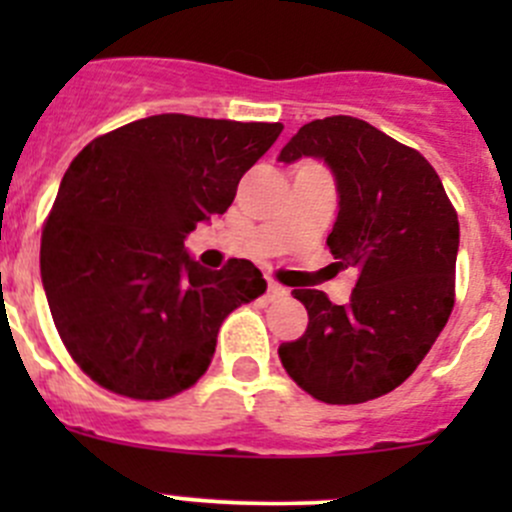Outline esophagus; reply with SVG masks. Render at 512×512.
<instances>
[{"mask_svg": "<svg viewBox=\"0 0 512 512\" xmlns=\"http://www.w3.org/2000/svg\"><path fill=\"white\" fill-rule=\"evenodd\" d=\"M285 294H287V289L282 285H277V282H270V285H267V299H280V297H285Z\"/></svg>", "mask_w": 512, "mask_h": 512, "instance_id": "34e87169", "label": "esophagus"}]
</instances>
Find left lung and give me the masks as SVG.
I'll list each match as a JSON object with an SVG mask.
<instances>
[{
	"label": "left lung",
	"instance_id": "1",
	"mask_svg": "<svg viewBox=\"0 0 512 512\" xmlns=\"http://www.w3.org/2000/svg\"><path fill=\"white\" fill-rule=\"evenodd\" d=\"M299 158L332 170L339 213L327 245L359 280L347 304L294 289L307 332L277 352L314 399L364 404L404 384L451 317L458 215L421 153L359 118L304 123L277 156Z\"/></svg>",
	"mask_w": 512,
	"mask_h": 512
}]
</instances>
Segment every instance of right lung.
I'll return each instance as SVG.
<instances>
[{
  "label": "right lung",
  "instance_id": "obj_1",
  "mask_svg": "<svg viewBox=\"0 0 512 512\" xmlns=\"http://www.w3.org/2000/svg\"><path fill=\"white\" fill-rule=\"evenodd\" d=\"M280 133L160 113L94 138L69 165L41 232V282L61 342L103 389L180 394L208 371L227 314L265 292L250 260L208 270L185 237L230 208Z\"/></svg>",
  "mask_w": 512,
  "mask_h": 512
}]
</instances>
